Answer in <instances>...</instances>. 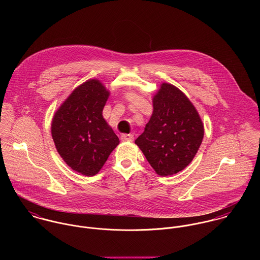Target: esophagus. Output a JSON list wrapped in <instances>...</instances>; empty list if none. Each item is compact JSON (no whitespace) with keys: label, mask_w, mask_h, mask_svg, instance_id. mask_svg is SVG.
I'll use <instances>...</instances> for the list:
<instances>
[{"label":"esophagus","mask_w":260,"mask_h":260,"mask_svg":"<svg viewBox=\"0 0 260 260\" xmlns=\"http://www.w3.org/2000/svg\"><path fill=\"white\" fill-rule=\"evenodd\" d=\"M122 141H133L134 140V135L132 134H123L121 136Z\"/></svg>","instance_id":"1"}]
</instances>
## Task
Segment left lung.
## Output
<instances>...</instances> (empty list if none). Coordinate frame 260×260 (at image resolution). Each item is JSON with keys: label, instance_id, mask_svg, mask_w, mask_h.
Here are the masks:
<instances>
[{"label": "left lung", "instance_id": "left-lung-1", "mask_svg": "<svg viewBox=\"0 0 260 260\" xmlns=\"http://www.w3.org/2000/svg\"><path fill=\"white\" fill-rule=\"evenodd\" d=\"M153 114L135 140L160 176L178 173L193 160L204 128L193 104L175 86L163 83L153 98Z\"/></svg>", "mask_w": 260, "mask_h": 260}]
</instances>
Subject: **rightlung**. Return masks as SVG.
I'll list each match as a JSON object with an SVG mask.
<instances>
[{"instance_id": "1", "label": "right lung", "mask_w": 260, "mask_h": 260, "mask_svg": "<svg viewBox=\"0 0 260 260\" xmlns=\"http://www.w3.org/2000/svg\"><path fill=\"white\" fill-rule=\"evenodd\" d=\"M109 92L92 79L76 88L56 112L52 137L68 166L86 176L97 174L119 144L102 116Z\"/></svg>"}]
</instances>
